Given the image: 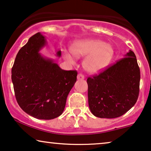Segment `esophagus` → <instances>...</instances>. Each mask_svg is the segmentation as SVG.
<instances>
[{
	"label": "esophagus",
	"instance_id": "obj_1",
	"mask_svg": "<svg viewBox=\"0 0 151 151\" xmlns=\"http://www.w3.org/2000/svg\"><path fill=\"white\" fill-rule=\"evenodd\" d=\"M84 78H85V77H84V75H83V74L80 73V74H78V75H77V79H79V80L84 79Z\"/></svg>",
	"mask_w": 151,
	"mask_h": 151
}]
</instances>
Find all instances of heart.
<instances>
[{
	"instance_id": "1",
	"label": "heart",
	"mask_w": 151,
	"mask_h": 151,
	"mask_svg": "<svg viewBox=\"0 0 151 151\" xmlns=\"http://www.w3.org/2000/svg\"><path fill=\"white\" fill-rule=\"evenodd\" d=\"M71 52L77 57H86L83 65L86 71L96 73L104 70L110 63L114 55L112 46L100 40L86 39L74 42L71 46ZM65 59L74 63V58L69 52H65Z\"/></svg>"
}]
</instances>
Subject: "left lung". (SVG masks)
I'll use <instances>...</instances> for the list:
<instances>
[{"label": "left lung", "instance_id": "1", "mask_svg": "<svg viewBox=\"0 0 151 151\" xmlns=\"http://www.w3.org/2000/svg\"><path fill=\"white\" fill-rule=\"evenodd\" d=\"M140 70L131 50L99 74L88 78L90 111L100 118L119 117L137 102L139 92Z\"/></svg>", "mask_w": 151, "mask_h": 151}]
</instances>
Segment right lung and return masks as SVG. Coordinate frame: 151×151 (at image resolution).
<instances>
[{"label": "right lung", "mask_w": 151, "mask_h": 151, "mask_svg": "<svg viewBox=\"0 0 151 151\" xmlns=\"http://www.w3.org/2000/svg\"><path fill=\"white\" fill-rule=\"evenodd\" d=\"M46 39L35 34L22 47L12 68V81L21 109L39 119H52L63 113L66 99L77 81L76 70H62L53 60L43 57L40 50ZM61 57V51L57 52Z\"/></svg>", "instance_id": "add662e5"}]
</instances>
